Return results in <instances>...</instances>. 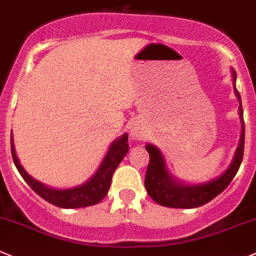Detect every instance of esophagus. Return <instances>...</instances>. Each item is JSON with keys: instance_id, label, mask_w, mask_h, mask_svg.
I'll return each mask as SVG.
<instances>
[{"instance_id": "34e87169", "label": "esophagus", "mask_w": 256, "mask_h": 256, "mask_svg": "<svg viewBox=\"0 0 256 256\" xmlns=\"http://www.w3.org/2000/svg\"><path fill=\"white\" fill-rule=\"evenodd\" d=\"M130 135H131V138H132V140L142 141L146 138V131H144V128H140V126L135 125L132 128H131Z\"/></svg>"}]
</instances>
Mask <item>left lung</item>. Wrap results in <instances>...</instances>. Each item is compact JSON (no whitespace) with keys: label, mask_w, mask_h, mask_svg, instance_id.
<instances>
[{"label":"left lung","mask_w":256,"mask_h":256,"mask_svg":"<svg viewBox=\"0 0 256 256\" xmlns=\"http://www.w3.org/2000/svg\"><path fill=\"white\" fill-rule=\"evenodd\" d=\"M232 75L235 96L240 104L239 118L240 124H242V132H240L239 145L235 150L234 158L222 175L209 181H205V182H185V181L176 178L170 172L168 165H166L165 156L158 146L152 145V144H148L145 146L150 155V162H148L145 176V188L151 199L161 206L176 208V209H192V208L202 206L216 198L220 192H222L232 182L234 176L236 175L240 164L242 161V154H244L245 128L242 98H240L236 85H235L236 72L234 71V68H232Z\"/></svg>","instance_id":"1"}]
</instances>
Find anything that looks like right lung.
<instances>
[{"label": "right lung", "instance_id": "obj_1", "mask_svg": "<svg viewBox=\"0 0 256 256\" xmlns=\"http://www.w3.org/2000/svg\"><path fill=\"white\" fill-rule=\"evenodd\" d=\"M128 136L124 134L120 138L112 141L106 152L105 158L101 161L100 166L96 172L85 181L84 184L68 188H54L40 182L34 178H32L28 172L24 168L17 158L16 150H14V136L11 135V152L14 162L17 170L21 174L24 180L30 185V188L36 192L37 195L44 200L48 202L54 206L64 208V209H78V208L91 206L100 202L108 194L111 185L114 171L122 161L128 151Z\"/></svg>", "mask_w": 256, "mask_h": 256}]
</instances>
